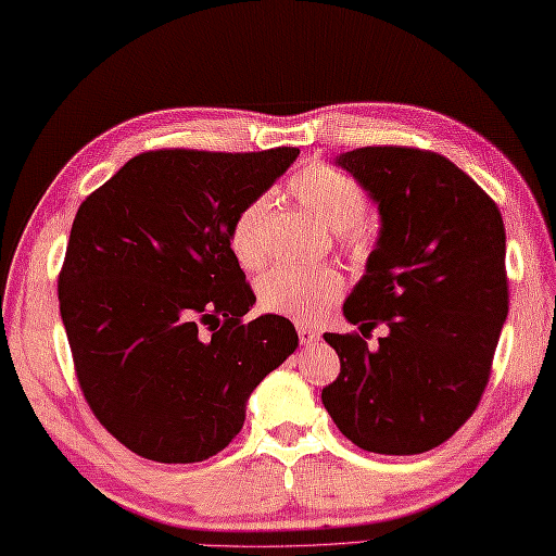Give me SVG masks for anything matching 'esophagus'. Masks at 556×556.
Segmentation results:
<instances>
[{
    "mask_svg": "<svg viewBox=\"0 0 556 556\" xmlns=\"http://www.w3.org/2000/svg\"><path fill=\"white\" fill-rule=\"evenodd\" d=\"M298 336H300L302 345H312V343L319 341V331H316V328H312V326H304V324L298 326Z\"/></svg>",
    "mask_w": 556,
    "mask_h": 556,
    "instance_id": "esophagus-1",
    "label": "esophagus"
}]
</instances>
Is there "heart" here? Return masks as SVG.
Wrapping results in <instances>:
<instances>
[{"label": "heart", "mask_w": 556, "mask_h": 556, "mask_svg": "<svg viewBox=\"0 0 556 556\" xmlns=\"http://www.w3.org/2000/svg\"><path fill=\"white\" fill-rule=\"evenodd\" d=\"M290 189L304 208L326 228L341 232L353 252H365L371 230L362 223L367 208L365 191L353 177L328 165H309L292 177ZM270 197L262 194L237 213L230 230V247L237 262L254 268L264 262V225ZM258 302L270 314L288 316L294 321H316L341 298L343 278L333 268H304L280 264L258 278Z\"/></svg>", "instance_id": "obj_1"}]
</instances>
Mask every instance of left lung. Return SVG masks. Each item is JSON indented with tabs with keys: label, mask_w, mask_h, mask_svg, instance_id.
Returning <instances> with one entry per match:
<instances>
[{
	"label": "left lung",
	"mask_w": 556,
	"mask_h": 556,
	"mask_svg": "<svg viewBox=\"0 0 556 556\" xmlns=\"http://www.w3.org/2000/svg\"><path fill=\"white\" fill-rule=\"evenodd\" d=\"M379 206L381 228L343 314L362 334L324 333L341 374L321 391L355 446L415 456L458 432L490 381L508 314L506 232L496 203L448 157L367 146L336 157Z\"/></svg>",
	"instance_id": "1"
}]
</instances>
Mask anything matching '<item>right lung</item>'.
Masks as SVG:
<instances>
[{
	"instance_id": "obj_1",
	"label": "right lung",
	"mask_w": 556,
	"mask_h": 556,
	"mask_svg": "<svg viewBox=\"0 0 556 556\" xmlns=\"http://www.w3.org/2000/svg\"><path fill=\"white\" fill-rule=\"evenodd\" d=\"M298 155L149 151L78 206L56 282L62 321L90 410L139 456H215L298 348L286 316L242 321L256 298L230 247L237 213Z\"/></svg>"
}]
</instances>
